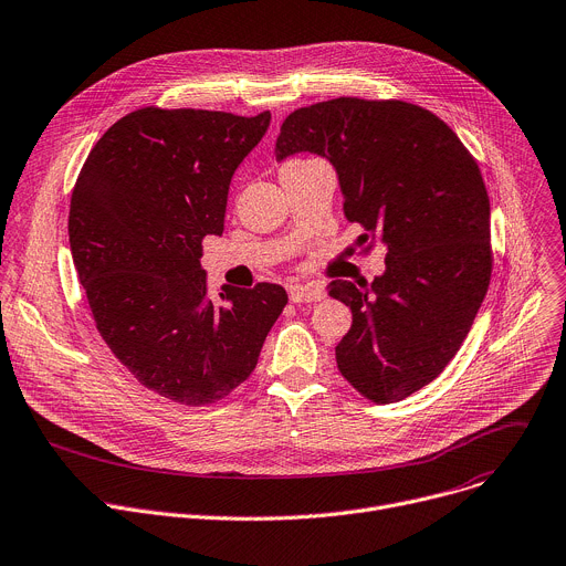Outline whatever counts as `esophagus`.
I'll list each match as a JSON object with an SVG mask.
<instances>
[{"mask_svg":"<svg viewBox=\"0 0 566 566\" xmlns=\"http://www.w3.org/2000/svg\"><path fill=\"white\" fill-rule=\"evenodd\" d=\"M289 297L291 302L295 304H302V302H318L325 297V291L314 286V284H291L289 286Z\"/></svg>","mask_w":566,"mask_h":566,"instance_id":"34e87169","label":"esophagus"}]
</instances>
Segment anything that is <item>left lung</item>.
Here are the masks:
<instances>
[{
	"mask_svg": "<svg viewBox=\"0 0 566 566\" xmlns=\"http://www.w3.org/2000/svg\"><path fill=\"white\" fill-rule=\"evenodd\" d=\"M302 150L336 169L345 217L366 230L358 241L386 245L384 275L329 284L352 310L338 370L364 397L399 401L447 368L488 293L490 198L479 165L433 113L356 96L291 113L275 158Z\"/></svg>",
	"mask_w": 566,
	"mask_h": 566,
	"instance_id": "8db88e82",
	"label": "left lung"
}]
</instances>
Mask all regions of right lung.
Returning <instances> with one entry per match:
<instances>
[{
  "label": "right lung",
  "instance_id": "obj_1",
  "mask_svg": "<svg viewBox=\"0 0 566 566\" xmlns=\"http://www.w3.org/2000/svg\"><path fill=\"white\" fill-rule=\"evenodd\" d=\"M269 124V111H135L96 142L72 191V260L101 338L142 386L185 406L243 384L289 302L269 282L223 286L217 302L200 266Z\"/></svg>",
  "mask_w": 566,
  "mask_h": 566
}]
</instances>
